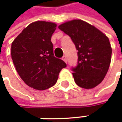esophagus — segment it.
<instances>
[{
  "mask_svg": "<svg viewBox=\"0 0 122 122\" xmlns=\"http://www.w3.org/2000/svg\"><path fill=\"white\" fill-rule=\"evenodd\" d=\"M62 59L65 61L66 63H67V58H66V56H63V58H62Z\"/></svg>",
  "mask_w": 122,
  "mask_h": 122,
  "instance_id": "34e87169",
  "label": "esophagus"
}]
</instances>
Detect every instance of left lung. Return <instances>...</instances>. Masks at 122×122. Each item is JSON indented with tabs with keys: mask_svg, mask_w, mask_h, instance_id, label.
<instances>
[{
	"mask_svg": "<svg viewBox=\"0 0 122 122\" xmlns=\"http://www.w3.org/2000/svg\"><path fill=\"white\" fill-rule=\"evenodd\" d=\"M59 29L71 37L78 50L77 66L71 68L76 83L85 89L99 85L111 62L112 48L108 37L81 20L65 22Z\"/></svg>",
	"mask_w": 122,
	"mask_h": 122,
	"instance_id": "left-lung-1",
	"label": "left lung"
}]
</instances>
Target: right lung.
Segmentation results:
<instances>
[{
  "label": "right lung",
  "mask_w": 122,
  "mask_h": 122,
  "mask_svg": "<svg viewBox=\"0 0 122 122\" xmlns=\"http://www.w3.org/2000/svg\"><path fill=\"white\" fill-rule=\"evenodd\" d=\"M56 25L37 21L29 25L15 39L11 56L16 71L31 87L46 90L56 84L61 70L66 63L54 55L51 41Z\"/></svg>",
  "instance_id": "1"
}]
</instances>
